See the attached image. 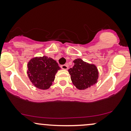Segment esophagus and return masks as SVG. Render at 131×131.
I'll list each match as a JSON object with an SVG mask.
<instances>
[{
    "instance_id": "34e87169",
    "label": "esophagus",
    "mask_w": 131,
    "mask_h": 131,
    "mask_svg": "<svg viewBox=\"0 0 131 131\" xmlns=\"http://www.w3.org/2000/svg\"><path fill=\"white\" fill-rule=\"evenodd\" d=\"M61 69H63V70H67L68 69V67L67 64H63V65H61Z\"/></svg>"
}]
</instances>
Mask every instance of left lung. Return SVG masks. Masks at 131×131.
I'll return each mask as SVG.
<instances>
[{
	"instance_id": "left-lung-1",
	"label": "left lung",
	"mask_w": 131,
	"mask_h": 131,
	"mask_svg": "<svg viewBox=\"0 0 131 131\" xmlns=\"http://www.w3.org/2000/svg\"><path fill=\"white\" fill-rule=\"evenodd\" d=\"M73 62L74 64L68 72L72 82L78 89H86L97 83L99 73L95 64L84 61L81 58L75 59Z\"/></svg>"
}]
</instances>
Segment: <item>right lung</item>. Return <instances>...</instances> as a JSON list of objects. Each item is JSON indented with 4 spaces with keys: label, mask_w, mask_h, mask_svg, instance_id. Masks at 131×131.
Segmentation results:
<instances>
[{
    "label": "right lung",
    "mask_w": 131,
    "mask_h": 131,
    "mask_svg": "<svg viewBox=\"0 0 131 131\" xmlns=\"http://www.w3.org/2000/svg\"><path fill=\"white\" fill-rule=\"evenodd\" d=\"M60 69L57 61L50 57H36L28 61L27 74L36 88L47 90L52 85L55 74Z\"/></svg>",
    "instance_id": "obj_1"
}]
</instances>
